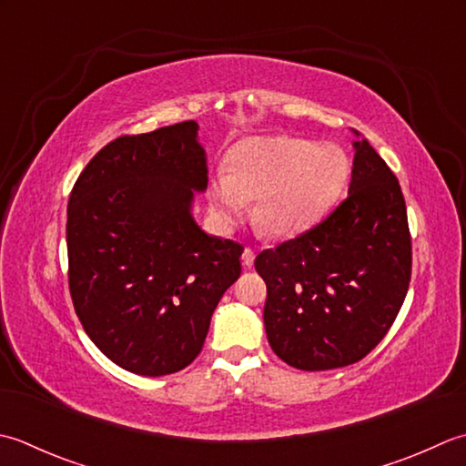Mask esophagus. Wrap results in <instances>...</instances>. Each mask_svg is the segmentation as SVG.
Returning <instances> with one entry per match:
<instances>
[{
    "label": "esophagus",
    "mask_w": 466,
    "mask_h": 466,
    "mask_svg": "<svg viewBox=\"0 0 466 466\" xmlns=\"http://www.w3.org/2000/svg\"><path fill=\"white\" fill-rule=\"evenodd\" d=\"M241 259H243V265H247V268H251L253 261H255V251L251 249V247H245Z\"/></svg>",
    "instance_id": "1"
}]
</instances>
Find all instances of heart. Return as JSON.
I'll list each match as a JSON object with an SVG mask.
<instances>
[{
  "instance_id": "obj_1",
  "label": "heart",
  "mask_w": 466,
  "mask_h": 466,
  "mask_svg": "<svg viewBox=\"0 0 466 466\" xmlns=\"http://www.w3.org/2000/svg\"><path fill=\"white\" fill-rule=\"evenodd\" d=\"M350 173V157L336 145L318 147L296 137L249 138L231 150L227 170L211 178L208 198L225 225L239 223L249 198H258L255 227L269 237H296L324 219Z\"/></svg>"
}]
</instances>
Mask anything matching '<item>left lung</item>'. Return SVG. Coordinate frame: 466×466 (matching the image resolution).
<instances>
[{
  "label": "left lung",
  "instance_id": "8db88e82",
  "mask_svg": "<svg viewBox=\"0 0 466 466\" xmlns=\"http://www.w3.org/2000/svg\"><path fill=\"white\" fill-rule=\"evenodd\" d=\"M352 132L348 197L324 221L255 259L268 286L269 346L283 362L308 372L356 364L372 352L410 286L412 241L400 183Z\"/></svg>",
  "mask_w": 466,
  "mask_h": 466
}]
</instances>
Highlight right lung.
<instances>
[{
	"instance_id": "1",
	"label": "right lung",
	"mask_w": 466,
	"mask_h": 466,
	"mask_svg": "<svg viewBox=\"0 0 466 466\" xmlns=\"http://www.w3.org/2000/svg\"><path fill=\"white\" fill-rule=\"evenodd\" d=\"M195 120L108 142L68 201V286L84 331L114 364L140 376L187 368L241 275L243 247L201 231L207 188Z\"/></svg>"
}]
</instances>
